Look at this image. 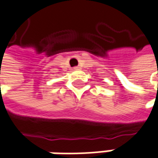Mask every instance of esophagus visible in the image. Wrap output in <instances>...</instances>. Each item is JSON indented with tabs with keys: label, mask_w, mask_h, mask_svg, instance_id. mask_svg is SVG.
Returning <instances> with one entry per match:
<instances>
[{
	"label": "esophagus",
	"mask_w": 158,
	"mask_h": 158,
	"mask_svg": "<svg viewBox=\"0 0 158 158\" xmlns=\"http://www.w3.org/2000/svg\"><path fill=\"white\" fill-rule=\"evenodd\" d=\"M73 69H74L75 70H77V69H80V66H76V67H74Z\"/></svg>",
	"instance_id": "obj_1"
}]
</instances>
